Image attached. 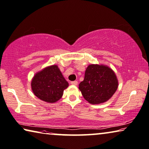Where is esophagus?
<instances>
[{
	"label": "esophagus",
	"instance_id": "esophagus-1",
	"mask_svg": "<svg viewBox=\"0 0 149 149\" xmlns=\"http://www.w3.org/2000/svg\"><path fill=\"white\" fill-rule=\"evenodd\" d=\"M71 85H77V84H78V81H72L71 82Z\"/></svg>",
	"mask_w": 149,
	"mask_h": 149
}]
</instances>
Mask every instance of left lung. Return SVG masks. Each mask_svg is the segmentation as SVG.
I'll use <instances>...</instances> for the list:
<instances>
[{"mask_svg":"<svg viewBox=\"0 0 149 149\" xmlns=\"http://www.w3.org/2000/svg\"><path fill=\"white\" fill-rule=\"evenodd\" d=\"M118 82L115 73L108 66L91 64L85 70V78L79 84L83 97L91 104L107 101L115 93Z\"/></svg>","mask_w":149,"mask_h":149,"instance_id":"8db88e82","label":"left lung"}]
</instances>
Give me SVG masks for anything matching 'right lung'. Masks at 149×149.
I'll use <instances>...</instances> for the list:
<instances>
[{
	"label": "right lung",
	"mask_w": 149,
	"mask_h": 149,
	"mask_svg": "<svg viewBox=\"0 0 149 149\" xmlns=\"http://www.w3.org/2000/svg\"><path fill=\"white\" fill-rule=\"evenodd\" d=\"M68 86V82L56 65L48 66L38 72L31 81L34 95L41 100L48 103L59 100Z\"/></svg>",
	"instance_id": "obj_1"
}]
</instances>
